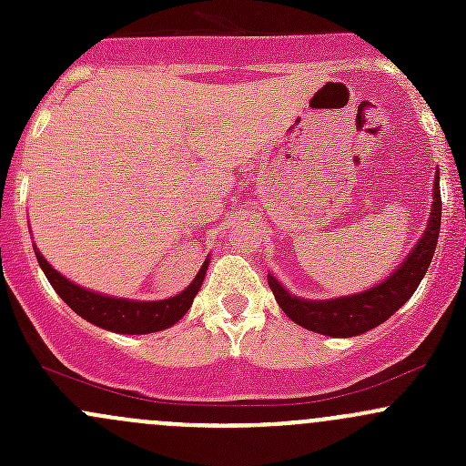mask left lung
Masks as SVG:
<instances>
[{"label": "left lung", "mask_w": 466, "mask_h": 466, "mask_svg": "<svg viewBox=\"0 0 466 466\" xmlns=\"http://www.w3.org/2000/svg\"><path fill=\"white\" fill-rule=\"evenodd\" d=\"M433 200V211H431V220L424 237L420 238L415 250L408 255V259L383 284L374 286V289L365 290V293L350 295V298L316 302V299L295 298L289 290L281 289L279 281L268 277V284H270V290L275 293V299L281 307V311L290 320L298 322L299 327L309 329V331L336 338L359 336V333L370 331V329L379 327L380 322L388 320L394 311H399L412 298V293L420 286V281L424 279L431 259L435 255L441 223L440 176L435 177Z\"/></svg>", "instance_id": "obj_1"}]
</instances>
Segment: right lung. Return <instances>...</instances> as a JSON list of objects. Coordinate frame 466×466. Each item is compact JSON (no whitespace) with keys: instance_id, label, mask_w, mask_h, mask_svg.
Returning <instances> with one entry per match:
<instances>
[{"instance_id":"right-lung-1","label":"right lung","mask_w":466,"mask_h":466,"mask_svg":"<svg viewBox=\"0 0 466 466\" xmlns=\"http://www.w3.org/2000/svg\"><path fill=\"white\" fill-rule=\"evenodd\" d=\"M35 257L40 268L45 270L49 284L54 286L56 293L65 299V304L74 313H78L83 320L96 324V327L107 329V331L130 333V336H135V333L162 331V329L171 327V324L180 320L189 311L196 293L200 290V284H203L207 272V263H203L196 279L180 295H176V298L162 299V302H133V299L106 298V295L81 289V286L65 279L58 270H54L40 252H35Z\"/></svg>"}]
</instances>
